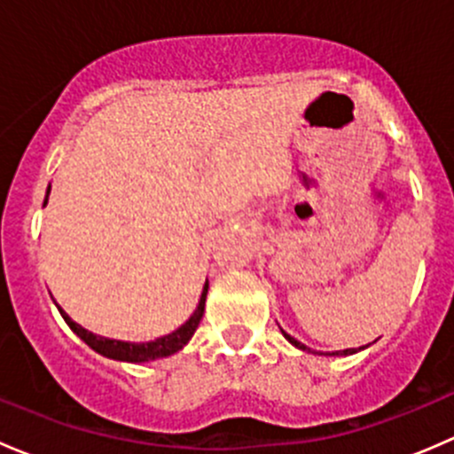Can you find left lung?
I'll use <instances>...</instances> for the list:
<instances>
[{"instance_id": "left-lung-1", "label": "left lung", "mask_w": 454, "mask_h": 454, "mask_svg": "<svg viewBox=\"0 0 454 454\" xmlns=\"http://www.w3.org/2000/svg\"><path fill=\"white\" fill-rule=\"evenodd\" d=\"M283 336H286L287 338V340H290L292 342V345H294V347H299V349H308V347H305V345H301V342L299 340H296V338H292L290 336V333H286V332H283ZM354 351L356 349H345V351H333V356H336V354H354Z\"/></svg>"}]
</instances>
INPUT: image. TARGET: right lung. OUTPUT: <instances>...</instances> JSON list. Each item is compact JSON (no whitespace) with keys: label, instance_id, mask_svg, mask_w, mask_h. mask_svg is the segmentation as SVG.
<instances>
[{"label":"right lung","instance_id":"add662e5","mask_svg":"<svg viewBox=\"0 0 454 454\" xmlns=\"http://www.w3.org/2000/svg\"><path fill=\"white\" fill-rule=\"evenodd\" d=\"M48 193H50V186H48ZM45 201H48V195H45ZM45 201H43V206H45ZM206 292H208V283L204 286V292H201V299H200L198 309H195V314L191 316V318L186 320V323L182 325L180 329H176V332L168 333V336L158 338V340L140 342V345H138V342L109 340V338L96 336V333L87 332V329L81 327V325H76L74 320H72L70 316L63 312L61 308H59V312H61L63 318H66V323L70 325L72 332H74L76 336H79L81 340L85 342V345H90L91 349L98 351L100 356H107V358H112V360H122V363H146V360L167 358V356L180 351L182 347H184L186 342L191 340V336H193L195 329H198L201 316H204Z\"/></svg>","mask_w":454,"mask_h":454}]
</instances>
